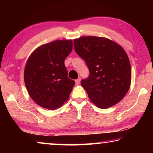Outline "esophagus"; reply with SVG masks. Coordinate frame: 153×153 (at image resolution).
Here are the masks:
<instances>
[{
	"mask_svg": "<svg viewBox=\"0 0 153 153\" xmlns=\"http://www.w3.org/2000/svg\"><path fill=\"white\" fill-rule=\"evenodd\" d=\"M80 81H81V78H80V77H78L77 79H76V84L79 85L80 83Z\"/></svg>",
	"mask_w": 153,
	"mask_h": 153,
	"instance_id": "1",
	"label": "esophagus"
}]
</instances>
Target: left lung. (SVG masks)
<instances>
[{"mask_svg":"<svg viewBox=\"0 0 153 153\" xmlns=\"http://www.w3.org/2000/svg\"><path fill=\"white\" fill-rule=\"evenodd\" d=\"M74 42L75 51L89 69V77L81 84L90 100L100 108L121 101L131 79L130 63L123 48L108 38L97 36H83Z\"/></svg>","mask_w":153,"mask_h":153,"instance_id":"1","label":"left lung"}]
</instances>
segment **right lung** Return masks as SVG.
I'll use <instances>...</instances> for the list:
<instances>
[{
	"label": "right lung",
	"mask_w": 153,
	"mask_h": 153,
	"mask_svg": "<svg viewBox=\"0 0 153 153\" xmlns=\"http://www.w3.org/2000/svg\"><path fill=\"white\" fill-rule=\"evenodd\" d=\"M71 40H55L40 46L31 54L24 70V82L36 104L50 110L68 100L75 85L67 76L65 59L72 51Z\"/></svg>",
	"instance_id": "add662e5"
}]
</instances>
